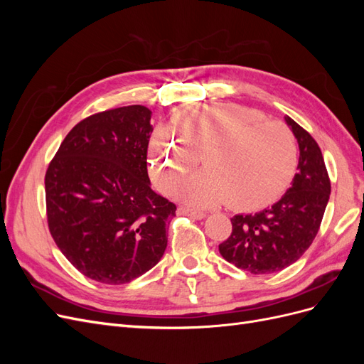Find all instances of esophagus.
Returning <instances> with one entry per match:
<instances>
[{
    "mask_svg": "<svg viewBox=\"0 0 364 364\" xmlns=\"http://www.w3.org/2000/svg\"><path fill=\"white\" fill-rule=\"evenodd\" d=\"M178 214H179V215H188V217L196 218V220H202V218H205V217H206V214H205V213H202V211H197V209L186 208V206H181V208L178 209Z\"/></svg>",
    "mask_w": 364,
    "mask_h": 364,
    "instance_id": "34e87169",
    "label": "esophagus"
}]
</instances>
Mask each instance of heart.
<instances>
[{
	"label": "heart",
	"mask_w": 364,
	"mask_h": 364,
	"mask_svg": "<svg viewBox=\"0 0 364 364\" xmlns=\"http://www.w3.org/2000/svg\"><path fill=\"white\" fill-rule=\"evenodd\" d=\"M199 156L205 168L185 182L179 191L183 200L255 209L273 202L289 185L297 146L284 124L235 103L185 107L173 115L170 129L153 132L150 173L162 191L178 188Z\"/></svg>",
	"instance_id": "1"
}]
</instances>
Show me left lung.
Here are the masks:
<instances>
[{
    "label": "left lung",
    "mask_w": 364,
    "mask_h": 364,
    "mask_svg": "<svg viewBox=\"0 0 364 364\" xmlns=\"http://www.w3.org/2000/svg\"><path fill=\"white\" fill-rule=\"evenodd\" d=\"M285 123L299 144V164L291 186L272 206L230 218L232 234L218 246L222 257L253 274L281 272L299 259L321 228L331 194L322 151L294 119Z\"/></svg>",
    "instance_id": "8db88e82"
}]
</instances>
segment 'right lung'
<instances>
[{"label":"right lung","mask_w":364,"mask_h":364,"mask_svg":"<svg viewBox=\"0 0 364 364\" xmlns=\"http://www.w3.org/2000/svg\"><path fill=\"white\" fill-rule=\"evenodd\" d=\"M151 111L134 105L85 118L65 136L46 174L51 237L73 266L119 285L155 267L176 205L150 188Z\"/></svg>","instance_id":"add662e5"}]
</instances>
